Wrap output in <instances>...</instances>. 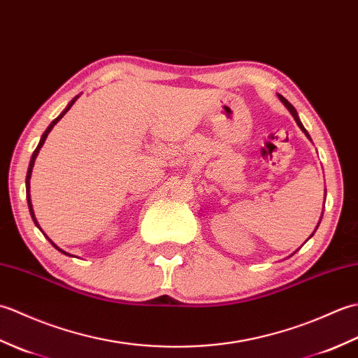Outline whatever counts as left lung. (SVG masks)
I'll return each mask as SVG.
<instances>
[{"label": "left lung", "mask_w": 358, "mask_h": 358, "mask_svg": "<svg viewBox=\"0 0 358 358\" xmlns=\"http://www.w3.org/2000/svg\"><path fill=\"white\" fill-rule=\"evenodd\" d=\"M278 98H280V101H281V103H283V104L286 106V109H287L289 112H291V115L294 117V120H295V123H296V124H299V127L301 129V132H303V134H305V135L308 136V138L310 140V136H309L308 131H306V129H305V126H303V124H301V121H300V118H299V113H296V110H295V108H294V106H292L291 103H289V101L286 100V98H285V96H281V95H278ZM310 141H313V140H310ZM324 199H326V189H324ZM322 217H323V212H322ZM322 217H320V222H322ZM320 222H318V224H320ZM318 224H317V227H318ZM317 227H315V231H317ZM315 231H314L313 234H310V237H313V235L315 234ZM310 237H309V238H310ZM299 249H300V248H299ZM299 249H296V250H299ZM296 250H295V252H296Z\"/></svg>", "instance_id": "1"}]
</instances>
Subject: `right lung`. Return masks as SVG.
<instances>
[{"label":"right lung","instance_id":"1","mask_svg":"<svg viewBox=\"0 0 358 358\" xmlns=\"http://www.w3.org/2000/svg\"><path fill=\"white\" fill-rule=\"evenodd\" d=\"M78 98H80V95H77V96H75L73 98V100H71V103L69 104H67L66 106V109L62 112V113H59V115L55 118V120H53L52 121V123L49 124V127L48 129H45V131H44V134L41 135V140H40V143H38V146H36V149L34 150V154H32V158H30V163H29V169H27V175H26V196H27V204H29V210H30V217H32V220H34V223H35V226L38 227V229H40L41 231V227H40V224H38V222H36V217H35V212H34V206H32V201H30V177H32V169H34V164H35V159H36V157H38V154H40V149L43 148V144H44V141H45V138H48V135L50 134V131H52V129H53V126H55L57 123H58V121L59 120H62L64 115H66V112L67 110H69L71 108H72V106H73V103L75 101H77L78 100ZM43 232V231H41ZM45 235V234H44ZM45 237H48V235H45ZM48 240L52 243V246L53 248H55V249H58L59 250V252H62V254H64V255H69V257H73V255H71V254H67L66 252V250H63V249H59L57 245H55V243H53L49 237H48Z\"/></svg>","mask_w":358,"mask_h":358}]
</instances>
